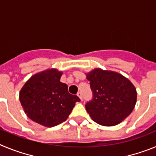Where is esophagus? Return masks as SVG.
I'll return each mask as SVG.
<instances>
[{"label": "esophagus", "mask_w": 156, "mask_h": 156, "mask_svg": "<svg viewBox=\"0 0 156 156\" xmlns=\"http://www.w3.org/2000/svg\"><path fill=\"white\" fill-rule=\"evenodd\" d=\"M77 96H78V97L80 98V99L82 101V94H81V92H78V93H77Z\"/></svg>", "instance_id": "34e87169"}]
</instances>
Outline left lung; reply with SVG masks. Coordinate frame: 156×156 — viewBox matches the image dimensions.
<instances>
[{
  "instance_id": "8db88e82",
  "label": "left lung",
  "mask_w": 156,
  "mask_h": 156,
  "mask_svg": "<svg viewBox=\"0 0 156 156\" xmlns=\"http://www.w3.org/2000/svg\"><path fill=\"white\" fill-rule=\"evenodd\" d=\"M85 74L94 94L85 105L91 119L105 126L124 120L137 102L134 85L124 76L110 70L95 68Z\"/></svg>"
}]
</instances>
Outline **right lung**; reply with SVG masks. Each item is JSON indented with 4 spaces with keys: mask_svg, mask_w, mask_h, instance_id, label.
<instances>
[{
    "mask_svg": "<svg viewBox=\"0 0 156 156\" xmlns=\"http://www.w3.org/2000/svg\"><path fill=\"white\" fill-rule=\"evenodd\" d=\"M62 72L50 68L32 76L19 92V101L27 116L47 127L67 119L80 99L70 94L68 86L60 82Z\"/></svg>",
    "mask_w": 156,
    "mask_h": 156,
    "instance_id": "right-lung-1",
    "label": "right lung"
}]
</instances>
